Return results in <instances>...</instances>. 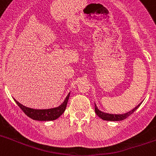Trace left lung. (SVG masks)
<instances>
[{"instance_id":"left-lung-1","label":"left lung","mask_w":156,"mask_h":156,"mask_svg":"<svg viewBox=\"0 0 156 156\" xmlns=\"http://www.w3.org/2000/svg\"><path fill=\"white\" fill-rule=\"evenodd\" d=\"M141 103H140L139 105H137L134 108H133L132 110L129 111L128 112H126L124 114H109V113H106V112H101V110H99L98 108L97 105H94V110H95V113L97 114L101 119H104V120L107 121H120L123 120L126 118H127L129 115H131L132 113H133L137 109L139 106L140 105Z\"/></svg>"}]
</instances>
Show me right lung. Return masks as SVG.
<instances>
[{
  "label": "right lung",
  "mask_w": 156,
  "mask_h": 156,
  "mask_svg": "<svg viewBox=\"0 0 156 156\" xmlns=\"http://www.w3.org/2000/svg\"><path fill=\"white\" fill-rule=\"evenodd\" d=\"M69 95L70 93H69L63 103H62L60 105L55 108H48V109H34V108H29L20 104L16 99H15V101L19 105V108L23 110V112L31 119L38 121H51L55 120L60 115H62L66 108Z\"/></svg>",
  "instance_id": "add662e5"
}]
</instances>
